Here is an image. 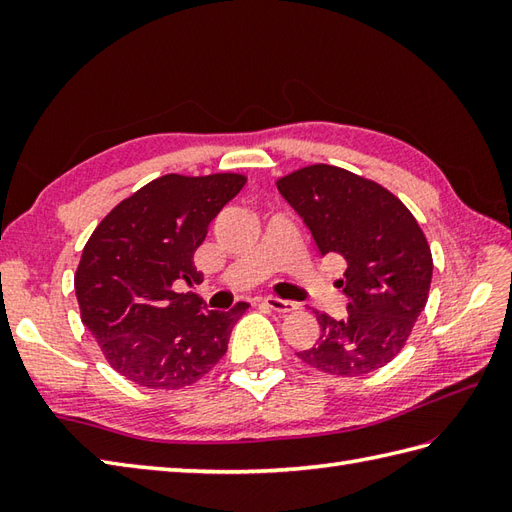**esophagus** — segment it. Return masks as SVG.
Masks as SVG:
<instances>
[{
    "mask_svg": "<svg viewBox=\"0 0 512 512\" xmlns=\"http://www.w3.org/2000/svg\"><path fill=\"white\" fill-rule=\"evenodd\" d=\"M264 306L270 308L273 312H279V314H286V312H292L297 306L292 301H286V299H279V297H264Z\"/></svg>",
    "mask_w": 512,
    "mask_h": 512,
    "instance_id": "1",
    "label": "esophagus"
}]
</instances>
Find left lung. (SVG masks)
<instances>
[{
	"label": "left lung",
	"mask_w": 512,
	"mask_h": 512,
	"mask_svg": "<svg viewBox=\"0 0 512 512\" xmlns=\"http://www.w3.org/2000/svg\"><path fill=\"white\" fill-rule=\"evenodd\" d=\"M277 189L310 228L321 255L345 259L339 279L347 317L317 312V345L297 356L334 376H363L405 347L427 306L431 248L416 217L378 182L332 167L310 165L277 180Z\"/></svg>",
	"instance_id": "left-lung-1"
}]
</instances>
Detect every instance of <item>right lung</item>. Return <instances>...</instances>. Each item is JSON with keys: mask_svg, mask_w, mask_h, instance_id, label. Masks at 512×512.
Returning a JSON list of instances; mask_svg holds the SVG:
<instances>
[{"mask_svg": "<svg viewBox=\"0 0 512 512\" xmlns=\"http://www.w3.org/2000/svg\"><path fill=\"white\" fill-rule=\"evenodd\" d=\"M242 173L167 176L116 204L94 228L74 275L81 321L118 374L147 389H180L226 354L233 325L248 310H204L173 292L200 284L193 253L213 217L242 191Z\"/></svg>", "mask_w": 512, "mask_h": 512, "instance_id": "right-lung-1", "label": "right lung"}]
</instances>
